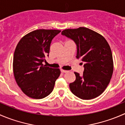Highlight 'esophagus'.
<instances>
[{
	"label": "esophagus",
	"instance_id": "obj_1",
	"mask_svg": "<svg viewBox=\"0 0 125 125\" xmlns=\"http://www.w3.org/2000/svg\"><path fill=\"white\" fill-rule=\"evenodd\" d=\"M61 72H62V73H67L68 71H66V70H61Z\"/></svg>",
	"mask_w": 125,
	"mask_h": 125
}]
</instances>
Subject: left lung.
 <instances>
[{
	"label": "left lung",
	"instance_id": "obj_1",
	"mask_svg": "<svg viewBox=\"0 0 125 125\" xmlns=\"http://www.w3.org/2000/svg\"><path fill=\"white\" fill-rule=\"evenodd\" d=\"M62 34L74 40L77 48V59L84 63L82 76L74 72L76 79L70 84L71 92L83 100L99 96L110 82L114 70L108 43L101 34L85 27L66 29Z\"/></svg>",
	"mask_w": 125,
	"mask_h": 125
}]
</instances>
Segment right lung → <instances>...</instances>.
<instances>
[{"label": "right lung", "instance_id": "add662e5", "mask_svg": "<svg viewBox=\"0 0 125 125\" xmlns=\"http://www.w3.org/2000/svg\"><path fill=\"white\" fill-rule=\"evenodd\" d=\"M61 31L37 30L19 42L13 57V73L18 86L29 97L40 99L52 91L60 74L59 68L42 63L50 53L52 39Z\"/></svg>", "mask_w": 125, "mask_h": 125}]
</instances>
